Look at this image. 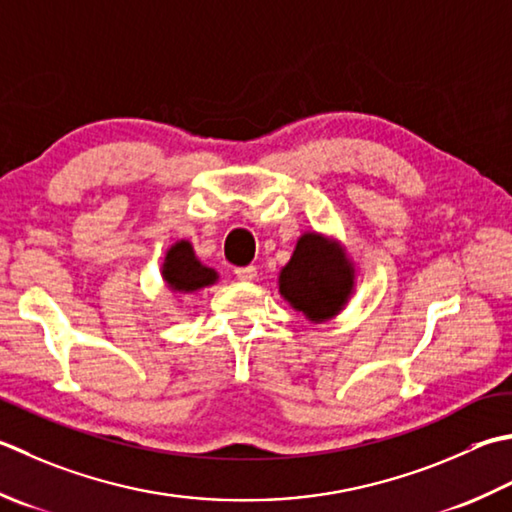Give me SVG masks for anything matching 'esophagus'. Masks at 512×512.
<instances>
[{
    "label": "esophagus",
    "mask_w": 512,
    "mask_h": 512,
    "mask_svg": "<svg viewBox=\"0 0 512 512\" xmlns=\"http://www.w3.org/2000/svg\"><path fill=\"white\" fill-rule=\"evenodd\" d=\"M235 275L237 279H242V282H253V279H257V268L255 266L235 268Z\"/></svg>",
    "instance_id": "34e87169"
}]
</instances>
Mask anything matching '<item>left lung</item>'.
I'll return each instance as SVG.
<instances>
[{
  "label": "left lung",
  "instance_id": "left-lung-1",
  "mask_svg": "<svg viewBox=\"0 0 512 512\" xmlns=\"http://www.w3.org/2000/svg\"><path fill=\"white\" fill-rule=\"evenodd\" d=\"M353 290L355 266L346 248L315 230L297 239L293 257L279 270V295L313 324L342 313Z\"/></svg>",
  "mask_w": 512,
  "mask_h": 512
}]
</instances>
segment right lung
Here are the masks:
<instances>
[{
	"label": "right lung",
	"instance_id": "add662e5",
	"mask_svg": "<svg viewBox=\"0 0 512 512\" xmlns=\"http://www.w3.org/2000/svg\"><path fill=\"white\" fill-rule=\"evenodd\" d=\"M162 277L166 286L173 293H197L206 286L217 284V270L202 264L195 255L193 244L188 239H179L166 250L164 264H162Z\"/></svg>",
	"mask_w": 512,
	"mask_h": 512
}]
</instances>
